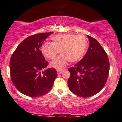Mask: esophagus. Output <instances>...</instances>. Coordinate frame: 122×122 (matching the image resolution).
Returning a JSON list of instances; mask_svg holds the SVG:
<instances>
[{"mask_svg": "<svg viewBox=\"0 0 122 122\" xmlns=\"http://www.w3.org/2000/svg\"><path fill=\"white\" fill-rule=\"evenodd\" d=\"M63 71H61V70H58V71H57V73L58 74H61V73H62Z\"/></svg>", "mask_w": 122, "mask_h": 122, "instance_id": "esophagus-1", "label": "esophagus"}]
</instances>
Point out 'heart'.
I'll return each instance as SVG.
<instances>
[{
    "label": "heart",
    "mask_w": 122,
    "mask_h": 122,
    "mask_svg": "<svg viewBox=\"0 0 122 122\" xmlns=\"http://www.w3.org/2000/svg\"><path fill=\"white\" fill-rule=\"evenodd\" d=\"M87 41L83 35L58 34L52 37V42L42 45L41 51L48 59H54L61 51V54L51 61V66L56 69H62L68 64L81 59L86 51Z\"/></svg>",
    "instance_id": "b5f03b06"
}]
</instances>
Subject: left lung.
Returning <instances> with one entry per match:
<instances>
[{"mask_svg": "<svg viewBox=\"0 0 122 122\" xmlns=\"http://www.w3.org/2000/svg\"><path fill=\"white\" fill-rule=\"evenodd\" d=\"M89 46L82 59L70 68L68 85L71 92L81 97H90L103 89L109 71L108 56L99 43L87 36Z\"/></svg>", "mask_w": 122, "mask_h": 122, "instance_id": "obj_1", "label": "left lung"}]
</instances>
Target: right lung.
Returning a JSON list of instances; mask_svg holds the SVG:
<instances>
[{"label": "right lung", "instance_id": "1", "mask_svg": "<svg viewBox=\"0 0 122 122\" xmlns=\"http://www.w3.org/2000/svg\"><path fill=\"white\" fill-rule=\"evenodd\" d=\"M52 33H39L26 38L11 56L9 66L11 81L23 94L37 97L46 94L52 88L57 73L54 68L41 72L48 62L41 51L45 39Z\"/></svg>", "mask_w": 122, "mask_h": 122}]
</instances>
